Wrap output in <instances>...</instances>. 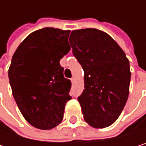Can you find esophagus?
Listing matches in <instances>:
<instances>
[{
	"label": "esophagus",
	"mask_w": 146,
	"mask_h": 146,
	"mask_svg": "<svg viewBox=\"0 0 146 146\" xmlns=\"http://www.w3.org/2000/svg\"><path fill=\"white\" fill-rule=\"evenodd\" d=\"M74 81H75V78H71V82H72V84L74 83Z\"/></svg>",
	"instance_id": "1"
}]
</instances>
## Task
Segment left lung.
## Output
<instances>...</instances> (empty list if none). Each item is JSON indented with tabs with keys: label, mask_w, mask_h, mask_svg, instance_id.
<instances>
[{
	"label": "left lung",
	"mask_w": 146,
	"mask_h": 146,
	"mask_svg": "<svg viewBox=\"0 0 146 146\" xmlns=\"http://www.w3.org/2000/svg\"><path fill=\"white\" fill-rule=\"evenodd\" d=\"M69 42L84 72V90L78 97L84 118L94 128L108 127L129 97V62L117 43L96 29L73 30Z\"/></svg>",
	"instance_id": "1"
}]
</instances>
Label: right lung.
Wrapping results in <instances>:
<instances>
[{"mask_svg":"<svg viewBox=\"0 0 146 146\" xmlns=\"http://www.w3.org/2000/svg\"><path fill=\"white\" fill-rule=\"evenodd\" d=\"M70 30L44 28L30 34L16 50L8 70L13 95L32 126L48 130L63 118L71 81L60 60L70 50Z\"/></svg>","mask_w":146,"mask_h":146,"instance_id":"obj_1","label":"right lung"}]
</instances>
